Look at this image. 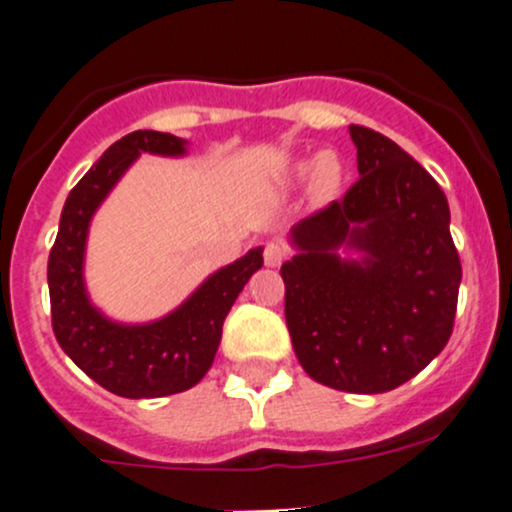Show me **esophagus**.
<instances>
[{"label": "esophagus", "instance_id": "obj_1", "mask_svg": "<svg viewBox=\"0 0 512 512\" xmlns=\"http://www.w3.org/2000/svg\"><path fill=\"white\" fill-rule=\"evenodd\" d=\"M285 257H287L285 247L277 245V242H267V247H265V265L267 267H280L282 262H285Z\"/></svg>", "mask_w": 512, "mask_h": 512}]
</instances>
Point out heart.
<instances>
[{"instance_id":"1","label":"heart","mask_w":512,"mask_h":512,"mask_svg":"<svg viewBox=\"0 0 512 512\" xmlns=\"http://www.w3.org/2000/svg\"><path fill=\"white\" fill-rule=\"evenodd\" d=\"M345 167L337 152L322 150L315 157H302L292 165V185H307L312 205L325 207L340 195Z\"/></svg>"}]
</instances>
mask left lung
<instances>
[{"mask_svg":"<svg viewBox=\"0 0 512 512\" xmlns=\"http://www.w3.org/2000/svg\"><path fill=\"white\" fill-rule=\"evenodd\" d=\"M360 180L290 230L285 320L302 370L375 395L418 375L450 340L463 280L448 197L403 147L350 124Z\"/></svg>","mask_w":512,"mask_h":512,"instance_id":"1","label":"left lung"}]
</instances>
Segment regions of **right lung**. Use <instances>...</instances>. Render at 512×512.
<instances>
[{"instance_id":"obj_1","label":"right lung","mask_w":512,"mask_h":512,"mask_svg":"<svg viewBox=\"0 0 512 512\" xmlns=\"http://www.w3.org/2000/svg\"><path fill=\"white\" fill-rule=\"evenodd\" d=\"M190 142L137 130L114 142L64 202L49 252L47 282L59 347L104 390L119 398H165L195 388L212 367L222 322L262 267V247L212 272L182 305L150 322H117L89 300L84 255L94 212L140 155L185 157Z\"/></svg>"}]
</instances>
